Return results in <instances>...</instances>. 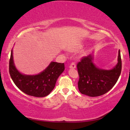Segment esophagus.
Instances as JSON below:
<instances>
[{"label": "esophagus", "instance_id": "esophagus-1", "mask_svg": "<svg viewBox=\"0 0 130 130\" xmlns=\"http://www.w3.org/2000/svg\"><path fill=\"white\" fill-rule=\"evenodd\" d=\"M76 64L74 62H71V64H70V68H76Z\"/></svg>", "mask_w": 130, "mask_h": 130}]
</instances>
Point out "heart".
Segmentation results:
<instances>
[{"mask_svg": "<svg viewBox=\"0 0 130 130\" xmlns=\"http://www.w3.org/2000/svg\"><path fill=\"white\" fill-rule=\"evenodd\" d=\"M79 46H73V47H71V48H70V50L71 51H76L77 49L79 48Z\"/></svg>", "mask_w": 130, "mask_h": 130, "instance_id": "heart-1", "label": "heart"}]
</instances>
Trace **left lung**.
<instances>
[{
	"instance_id": "1",
	"label": "left lung",
	"mask_w": 130,
	"mask_h": 130,
	"mask_svg": "<svg viewBox=\"0 0 130 130\" xmlns=\"http://www.w3.org/2000/svg\"><path fill=\"white\" fill-rule=\"evenodd\" d=\"M93 57H83L77 64L79 78L78 89L82 94L89 96L104 95L114 87L122 71L120 51H119L118 63L112 70L100 69L94 65Z\"/></svg>"
}]
</instances>
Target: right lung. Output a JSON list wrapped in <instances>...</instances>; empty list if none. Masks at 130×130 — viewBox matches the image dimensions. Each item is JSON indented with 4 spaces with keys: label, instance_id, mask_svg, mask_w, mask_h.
<instances>
[{
    "label": "right lung",
    "instance_id": "add662e5",
    "mask_svg": "<svg viewBox=\"0 0 130 130\" xmlns=\"http://www.w3.org/2000/svg\"><path fill=\"white\" fill-rule=\"evenodd\" d=\"M64 70V63L52 62L40 74L37 75L22 74L14 66L11 50L9 62L10 76L19 90L28 95L35 97H44L48 95L54 89L57 79Z\"/></svg>",
    "mask_w": 130,
    "mask_h": 130
}]
</instances>
